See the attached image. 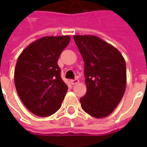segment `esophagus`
<instances>
[{"instance_id":"34e87169","label":"esophagus","mask_w":147,"mask_h":147,"mask_svg":"<svg viewBox=\"0 0 147 147\" xmlns=\"http://www.w3.org/2000/svg\"><path fill=\"white\" fill-rule=\"evenodd\" d=\"M70 82L72 85H75V84H78L79 82V80L78 79H73V80H71Z\"/></svg>"}]
</instances>
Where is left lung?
Segmentation results:
<instances>
[{
    "label": "left lung",
    "instance_id": "obj_1",
    "mask_svg": "<svg viewBox=\"0 0 147 147\" xmlns=\"http://www.w3.org/2000/svg\"><path fill=\"white\" fill-rule=\"evenodd\" d=\"M74 39L84 60L87 92L80 98L81 106L92 117L105 118L125 92V59L118 49L96 36L74 35Z\"/></svg>",
    "mask_w": 147,
    "mask_h": 147
}]
</instances>
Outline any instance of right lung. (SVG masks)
<instances>
[{
    "instance_id": "obj_1",
    "label": "right lung",
    "mask_w": 147,
    "mask_h": 147,
    "mask_svg": "<svg viewBox=\"0 0 147 147\" xmlns=\"http://www.w3.org/2000/svg\"><path fill=\"white\" fill-rule=\"evenodd\" d=\"M69 36H47L29 44L14 69V85L22 102L35 115L47 117L61 106L68 86L60 77L58 59Z\"/></svg>"
}]
</instances>
